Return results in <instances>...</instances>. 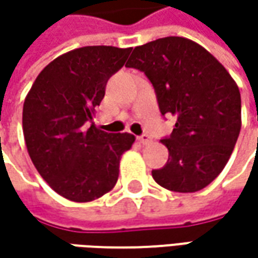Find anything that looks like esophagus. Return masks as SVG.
I'll list each match as a JSON object with an SVG mask.
<instances>
[{"label":"esophagus","mask_w":258,"mask_h":258,"mask_svg":"<svg viewBox=\"0 0 258 258\" xmlns=\"http://www.w3.org/2000/svg\"><path fill=\"white\" fill-rule=\"evenodd\" d=\"M138 141H139L142 145H149L151 142H152V139L149 138V135H142V136H139V138H138Z\"/></svg>","instance_id":"34e87169"}]
</instances>
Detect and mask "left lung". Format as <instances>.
I'll return each instance as SVG.
<instances>
[{
    "label": "left lung",
    "mask_w": 258,
    "mask_h": 258,
    "mask_svg": "<svg viewBox=\"0 0 258 258\" xmlns=\"http://www.w3.org/2000/svg\"><path fill=\"white\" fill-rule=\"evenodd\" d=\"M126 67L144 72L162 114L176 123L161 142L169 158L152 171L161 186L197 192L221 173L241 129V97L231 75L203 45L165 37L135 47Z\"/></svg>",
    "instance_id": "8db88e82"
}]
</instances>
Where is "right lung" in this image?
<instances>
[{
  "mask_svg": "<svg viewBox=\"0 0 258 258\" xmlns=\"http://www.w3.org/2000/svg\"><path fill=\"white\" fill-rule=\"evenodd\" d=\"M129 48L87 45L58 55L37 76L23 107V132L35 169L55 192L89 203L113 189L131 134H107L93 123L109 77Z\"/></svg>",
  "mask_w": 258,
  "mask_h": 258,
  "instance_id": "obj_1",
  "label": "right lung"
}]
</instances>
